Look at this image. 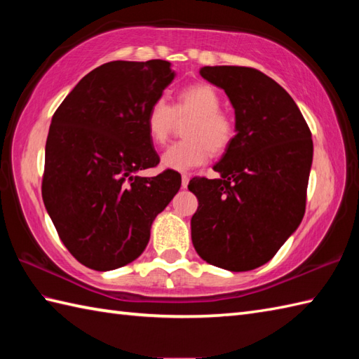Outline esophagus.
<instances>
[{
    "instance_id": "1",
    "label": "esophagus",
    "mask_w": 359,
    "mask_h": 359,
    "mask_svg": "<svg viewBox=\"0 0 359 359\" xmlns=\"http://www.w3.org/2000/svg\"><path fill=\"white\" fill-rule=\"evenodd\" d=\"M188 184H189V175L182 174V188H187Z\"/></svg>"
}]
</instances>
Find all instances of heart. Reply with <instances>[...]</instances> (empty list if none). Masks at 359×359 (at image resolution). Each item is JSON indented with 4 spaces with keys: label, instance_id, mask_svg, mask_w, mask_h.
Instances as JSON below:
<instances>
[{
    "label": "heart",
    "instance_id": "obj_1",
    "mask_svg": "<svg viewBox=\"0 0 359 359\" xmlns=\"http://www.w3.org/2000/svg\"><path fill=\"white\" fill-rule=\"evenodd\" d=\"M220 95L207 83H194L180 89L170 106L163 98L149 106L144 125L151 142L163 144L171 134L175 118L191 117L185 126L187 140L172 143L160 162L166 170L189 171L203 165L210 154H222L230 147L236 126L234 120L220 109Z\"/></svg>",
    "mask_w": 359,
    "mask_h": 359
}]
</instances>
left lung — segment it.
Returning a JSON list of instances; mask_svg holds the SVG:
<instances>
[{"label":"left lung","instance_id":"8db88e82","mask_svg":"<svg viewBox=\"0 0 359 359\" xmlns=\"http://www.w3.org/2000/svg\"><path fill=\"white\" fill-rule=\"evenodd\" d=\"M205 80L222 88L236 116V135L215 171L188 189L199 207L193 245L203 261L230 271L266 264L306 212L313 140L287 90L261 71L205 66Z\"/></svg>","mask_w":359,"mask_h":359}]
</instances>
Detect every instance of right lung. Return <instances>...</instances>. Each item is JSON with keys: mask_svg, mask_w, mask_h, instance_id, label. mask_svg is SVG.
Masks as SVG:
<instances>
[{"mask_svg": "<svg viewBox=\"0 0 359 359\" xmlns=\"http://www.w3.org/2000/svg\"><path fill=\"white\" fill-rule=\"evenodd\" d=\"M172 80L165 60L109 62L85 75L53 114L43 202L65 247L88 269L116 270L139 257L152 220L179 191L172 170L135 175L160 162L144 117Z\"/></svg>", "mask_w": 359, "mask_h": 359, "instance_id": "obj_1", "label": "right lung"}]
</instances>
